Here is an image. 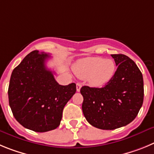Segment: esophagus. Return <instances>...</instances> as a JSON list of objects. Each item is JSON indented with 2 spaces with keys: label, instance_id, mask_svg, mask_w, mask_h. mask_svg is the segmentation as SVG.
I'll use <instances>...</instances> for the list:
<instances>
[{
  "label": "esophagus",
  "instance_id": "1",
  "mask_svg": "<svg viewBox=\"0 0 154 154\" xmlns=\"http://www.w3.org/2000/svg\"><path fill=\"white\" fill-rule=\"evenodd\" d=\"M82 87V84H80V83H77V91H80V88Z\"/></svg>",
  "mask_w": 154,
  "mask_h": 154
}]
</instances>
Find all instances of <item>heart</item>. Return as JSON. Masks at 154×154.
Here are the masks:
<instances>
[{
	"mask_svg": "<svg viewBox=\"0 0 154 154\" xmlns=\"http://www.w3.org/2000/svg\"><path fill=\"white\" fill-rule=\"evenodd\" d=\"M74 71L80 78H89L94 87H102L107 84L116 71V65L112 60L97 57L83 58L74 66Z\"/></svg>",
	"mask_w": 154,
	"mask_h": 154,
	"instance_id": "b5f03b06",
	"label": "heart"
}]
</instances>
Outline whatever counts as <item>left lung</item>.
<instances>
[{
  "label": "left lung",
  "instance_id": "obj_1",
  "mask_svg": "<svg viewBox=\"0 0 154 154\" xmlns=\"http://www.w3.org/2000/svg\"><path fill=\"white\" fill-rule=\"evenodd\" d=\"M117 69L103 87L84 86L82 110L90 124L101 130H114L132 122L143 102L142 73L124 54H111Z\"/></svg>",
  "mask_w": 154,
  "mask_h": 154
}]
</instances>
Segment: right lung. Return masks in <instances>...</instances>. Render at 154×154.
Segmentation results:
<instances>
[{"instance_id":"1","label":"right lung","mask_w":154,"mask_h":154,"mask_svg":"<svg viewBox=\"0 0 154 154\" xmlns=\"http://www.w3.org/2000/svg\"><path fill=\"white\" fill-rule=\"evenodd\" d=\"M50 56L34 51L14 69L8 87L9 105L23 127L47 132L60 125L63 107L76 92L74 83L60 85L47 68Z\"/></svg>"}]
</instances>
